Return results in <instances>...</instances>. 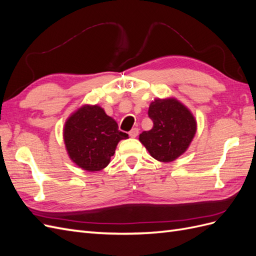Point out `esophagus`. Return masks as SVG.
I'll list each match as a JSON object with an SVG mask.
<instances>
[{
  "label": "esophagus",
  "mask_w": 256,
  "mask_h": 256,
  "mask_svg": "<svg viewBox=\"0 0 256 256\" xmlns=\"http://www.w3.org/2000/svg\"><path fill=\"white\" fill-rule=\"evenodd\" d=\"M138 134V128H132L129 131V136L131 138H136Z\"/></svg>",
  "instance_id": "1"
}]
</instances>
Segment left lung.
<instances>
[{
	"label": "left lung",
	"mask_w": 256,
	"mask_h": 256,
	"mask_svg": "<svg viewBox=\"0 0 256 256\" xmlns=\"http://www.w3.org/2000/svg\"><path fill=\"white\" fill-rule=\"evenodd\" d=\"M148 118L154 126L138 138L152 157L171 162L186 152L196 131V122L187 108L173 98L156 99L150 106Z\"/></svg>",
	"instance_id": "1"
}]
</instances>
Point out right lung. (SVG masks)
<instances>
[{"label":"right lung","mask_w":256,"mask_h":256,"mask_svg":"<svg viewBox=\"0 0 256 256\" xmlns=\"http://www.w3.org/2000/svg\"><path fill=\"white\" fill-rule=\"evenodd\" d=\"M128 134L98 106H84L65 124L64 141L69 157L90 172L109 164L118 143Z\"/></svg>","instance_id":"1"}]
</instances>
